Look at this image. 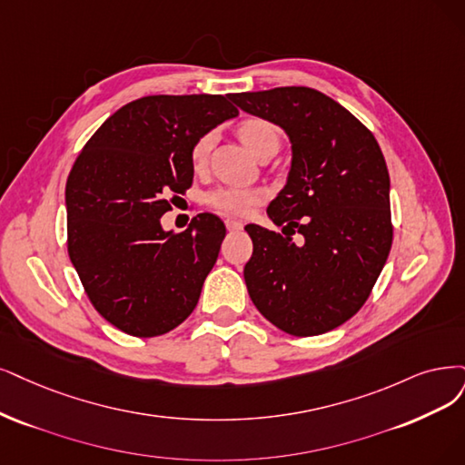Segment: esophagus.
Instances as JSON below:
<instances>
[{"label": "esophagus", "instance_id": "obj_1", "mask_svg": "<svg viewBox=\"0 0 465 465\" xmlns=\"http://www.w3.org/2000/svg\"><path fill=\"white\" fill-rule=\"evenodd\" d=\"M226 228L230 232H239V230H243V223L239 220H226Z\"/></svg>", "mask_w": 465, "mask_h": 465}]
</instances>
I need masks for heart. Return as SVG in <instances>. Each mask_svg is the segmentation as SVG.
<instances>
[{
  "label": "heart",
  "instance_id": "b5f03b06",
  "mask_svg": "<svg viewBox=\"0 0 465 465\" xmlns=\"http://www.w3.org/2000/svg\"><path fill=\"white\" fill-rule=\"evenodd\" d=\"M237 135L254 154L262 159L264 154L278 151L282 143L280 128L268 118L251 116L237 126ZM214 145V134L206 132L199 135L189 149V163L193 170H204L211 159V151ZM264 201V192L261 189H235V187H216L204 195L206 206L216 213L228 216H247L256 204Z\"/></svg>",
  "mask_w": 465,
  "mask_h": 465
}]
</instances>
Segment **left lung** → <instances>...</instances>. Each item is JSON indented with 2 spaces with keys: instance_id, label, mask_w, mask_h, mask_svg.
I'll list each match as a JSON object with an SVG mask.
<instances>
[{
  "instance_id": "obj_1",
  "label": "left lung",
  "mask_w": 465,
  "mask_h": 465,
  "mask_svg": "<svg viewBox=\"0 0 465 465\" xmlns=\"http://www.w3.org/2000/svg\"><path fill=\"white\" fill-rule=\"evenodd\" d=\"M243 111L282 126L293 143L283 192L268 206L283 237L249 223V297L282 331L339 328L368 301L392 245L389 170L373 134L325 94L287 85L232 94ZM303 235V245L290 239Z\"/></svg>"
}]
</instances>
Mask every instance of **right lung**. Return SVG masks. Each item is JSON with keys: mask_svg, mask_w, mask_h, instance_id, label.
I'll return each instance as SVG.
<instances>
[{"mask_svg": "<svg viewBox=\"0 0 465 465\" xmlns=\"http://www.w3.org/2000/svg\"><path fill=\"white\" fill-rule=\"evenodd\" d=\"M239 111L223 95H147L90 137L66 180V249L95 311L132 337H159L192 314L226 237L201 213L183 232L161 216L193 182L189 149Z\"/></svg>", "mask_w": 465, "mask_h": 465, "instance_id": "1", "label": "right lung"}]
</instances>
